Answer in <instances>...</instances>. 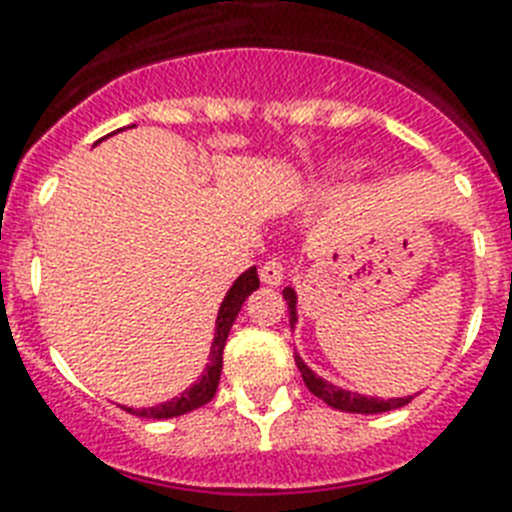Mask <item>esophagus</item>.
Returning <instances> with one entry per match:
<instances>
[{
	"mask_svg": "<svg viewBox=\"0 0 512 512\" xmlns=\"http://www.w3.org/2000/svg\"><path fill=\"white\" fill-rule=\"evenodd\" d=\"M261 282L264 285H280L285 280V266H282L280 259H269L261 266Z\"/></svg>",
	"mask_w": 512,
	"mask_h": 512,
	"instance_id": "1",
	"label": "esophagus"
}]
</instances>
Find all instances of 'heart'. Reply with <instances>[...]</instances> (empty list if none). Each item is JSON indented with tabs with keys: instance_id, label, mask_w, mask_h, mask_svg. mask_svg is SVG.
Returning a JSON list of instances; mask_svg holds the SVG:
<instances>
[{
	"instance_id": "heart-1",
	"label": "heart",
	"mask_w": 512,
	"mask_h": 512,
	"mask_svg": "<svg viewBox=\"0 0 512 512\" xmlns=\"http://www.w3.org/2000/svg\"><path fill=\"white\" fill-rule=\"evenodd\" d=\"M361 170V162H335L324 167L322 172H316L311 180L301 185L303 196H324L329 190L335 188V185L345 183L348 177H353L356 172Z\"/></svg>"
}]
</instances>
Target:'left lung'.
Masks as SVG:
<instances>
[{"mask_svg": "<svg viewBox=\"0 0 512 512\" xmlns=\"http://www.w3.org/2000/svg\"><path fill=\"white\" fill-rule=\"evenodd\" d=\"M282 298L287 301V308H290V327L295 329L298 324V295H295L293 287H285L282 290ZM295 363L301 369V377L306 382V387L314 392L316 398H322L324 403L337 408V411H348V413H384V411H395V408H403L405 403H411L413 395H405V398H374V395H361V392H350L342 390L337 384L327 382L316 374L311 366L301 358V353L295 350Z\"/></svg>", "mask_w": 512, "mask_h": 512, "instance_id": "obj_1", "label": "left lung"}]
</instances>
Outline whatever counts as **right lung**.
I'll return each mask as SVG.
<instances>
[{
  "label": "right lung",
  "mask_w": 512,
  "mask_h": 512,
  "mask_svg": "<svg viewBox=\"0 0 512 512\" xmlns=\"http://www.w3.org/2000/svg\"><path fill=\"white\" fill-rule=\"evenodd\" d=\"M130 128H133V125H130ZM253 290H259V274H256V266H248L246 272L232 282L227 295L222 298V303H219L217 324H214V340H211L209 350V363H206V371L198 377V382L190 384L180 398H172L167 400V403L154 405V408H125V411L143 418H175L183 416V413L196 411V408L209 403V400L214 398V392H217L219 374H222V353H225V342L227 335H230V327L235 324V316L240 314V308H243V303H246V298Z\"/></svg>",
  "instance_id": "right-lung-1"
}]
</instances>
